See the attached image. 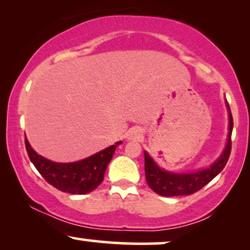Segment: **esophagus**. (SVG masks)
Returning <instances> with one entry per match:
<instances>
[{
    "label": "esophagus",
    "instance_id": "obj_1",
    "mask_svg": "<svg viewBox=\"0 0 250 250\" xmlns=\"http://www.w3.org/2000/svg\"><path fill=\"white\" fill-rule=\"evenodd\" d=\"M141 137H142V131L137 128L133 129V130H131L128 135V139L133 140V141H135V140H140Z\"/></svg>",
    "mask_w": 250,
    "mask_h": 250
}]
</instances>
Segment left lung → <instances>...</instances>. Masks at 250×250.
<instances>
[{"mask_svg":"<svg viewBox=\"0 0 250 250\" xmlns=\"http://www.w3.org/2000/svg\"><path fill=\"white\" fill-rule=\"evenodd\" d=\"M227 107L229 111V133L226 148L217 161L214 162L209 168L187 174L169 173L160 168L149 156L147 151H145L146 180L149 187L153 189L155 193L162 196H182V195L194 194L222 171L230 155L231 131H233V116H231L228 102H227Z\"/></svg>","mask_w":250,"mask_h":250,"instance_id":"obj_1","label":"left lung"}]
</instances>
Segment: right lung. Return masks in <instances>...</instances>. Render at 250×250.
I'll list each match as a JSON object with an SVG mask.
<instances>
[{
  "mask_svg": "<svg viewBox=\"0 0 250 250\" xmlns=\"http://www.w3.org/2000/svg\"><path fill=\"white\" fill-rule=\"evenodd\" d=\"M25 149L30 161L49 185L69 194H87L99 187L104 177L108 163L121 141L91 155L87 159L71 163H59L47 160L30 147L27 137Z\"/></svg>",
  "mask_w": 250,
  "mask_h": 250,
  "instance_id": "add662e5",
  "label": "right lung"
}]
</instances>
